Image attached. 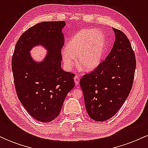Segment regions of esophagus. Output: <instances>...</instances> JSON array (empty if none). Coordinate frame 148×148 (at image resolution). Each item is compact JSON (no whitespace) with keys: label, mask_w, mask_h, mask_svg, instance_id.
<instances>
[{"label":"esophagus","mask_w":148,"mask_h":148,"mask_svg":"<svg viewBox=\"0 0 148 148\" xmlns=\"http://www.w3.org/2000/svg\"><path fill=\"white\" fill-rule=\"evenodd\" d=\"M74 81H75V85L77 86L79 84V77L77 75H76L74 76Z\"/></svg>","instance_id":"obj_1"}]
</instances>
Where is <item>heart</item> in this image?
Wrapping results in <instances>:
<instances>
[{"mask_svg": "<svg viewBox=\"0 0 148 148\" xmlns=\"http://www.w3.org/2000/svg\"><path fill=\"white\" fill-rule=\"evenodd\" d=\"M106 38L101 30L84 29L74 35L61 52L64 67L71 69L76 62L85 71L93 70L102 59Z\"/></svg>", "mask_w": 148, "mask_h": 148, "instance_id": "heart-1", "label": "heart"}]
</instances>
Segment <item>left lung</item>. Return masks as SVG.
<instances>
[{"label":"left lung","mask_w":148,"mask_h":148,"mask_svg":"<svg viewBox=\"0 0 148 148\" xmlns=\"http://www.w3.org/2000/svg\"><path fill=\"white\" fill-rule=\"evenodd\" d=\"M113 29L115 41L111 52L94 71L80 80L86 111L95 121H105L116 114L134 82L135 53L125 34Z\"/></svg>","instance_id":"obj_1"}]
</instances>
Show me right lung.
<instances>
[{"mask_svg": "<svg viewBox=\"0 0 148 148\" xmlns=\"http://www.w3.org/2000/svg\"><path fill=\"white\" fill-rule=\"evenodd\" d=\"M65 22L45 21L24 32L15 46L12 69L18 98L28 113L42 123H49L60 113L66 96L74 87L72 73L61 68L62 33ZM40 44L48 49L42 62L32 60L29 51Z\"/></svg>", "mask_w": 148, "mask_h": 148, "instance_id": "obj_1", "label": "right lung"}]
</instances>
